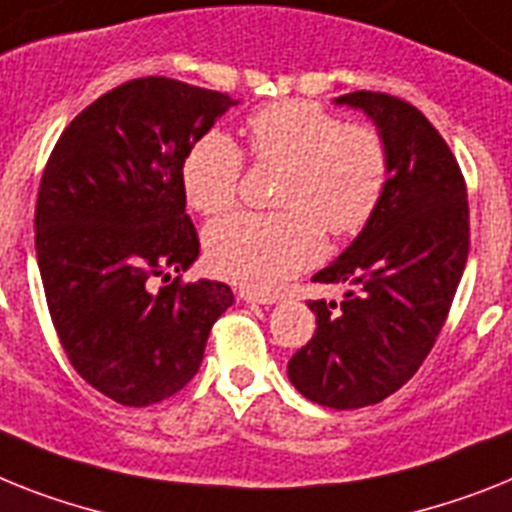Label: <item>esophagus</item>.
<instances>
[{
	"label": "esophagus",
	"mask_w": 512,
	"mask_h": 512,
	"mask_svg": "<svg viewBox=\"0 0 512 512\" xmlns=\"http://www.w3.org/2000/svg\"><path fill=\"white\" fill-rule=\"evenodd\" d=\"M239 299L247 304H276L278 296L276 294H263V291H252V289H239Z\"/></svg>",
	"instance_id": "obj_1"
}]
</instances>
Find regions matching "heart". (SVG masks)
<instances>
[{"label":"heart","instance_id":"obj_1","mask_svg":"<svg viewBox=\"0 0 512 512\" xmlns=\"http://www.w3.org/2000/svg\"><path fill=\"white\" fill-rule=\"evenodd\" d=\"M257 166L281 169L278 213H236L213 223L205 255L216 273L252 289H276L322 255L325 236H351L375 216L390 158L375 127L346 124L312 101H278L247 119ZM244 156L223 132L197 137L182 161L184 195L203 216L239 200Z\"/></svg>","mask_w":512,"mask_h":512}]
</instances>
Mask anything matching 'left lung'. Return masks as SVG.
I'll list each match as a JSON object with an SVG mask.
<instances>
[{
  "instance_id": "obj_1",
  "label": "left lung",
  "mask_w": 512,
  "mask_h": 512,
  "mask_svg": "<svg viewBox=\"0 0 512 512\" xmlns=\"http://www.w3.org/2000/svg\"><path fill=\"white\" fill-rule=\"evenodd\" d=\"M336 103L375 122L388 184L362 234L312 276L351 289L338 304L309 302L317 330L289 359V380L309 401L343 411L385 401L435 346L466 268L468 200L461 166L416 106L372 90Z\"/></svg>"
}]
</instances>
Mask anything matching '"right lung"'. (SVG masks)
<instances>
[{"instance_id": "1", "label": "right lung", "mask_w": 512, "mask_h": 512, "mask_svg": "<svg viewBox=\"0 0 512 512\" xmlns=\"http://www.w3.org/2000/svg\"><path fill=\"white\" fill-rule=\"evenodd\" d=\"M236 103L137 77L72 119L41 176L36 257L51 322L77 375L122 406L179 393L234 304L226 283L179 273L200 255L182 161Z\"/></svg>"}]
</instances>
